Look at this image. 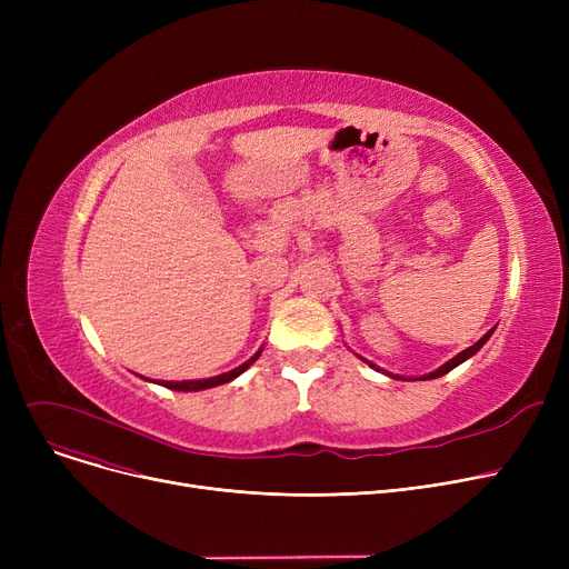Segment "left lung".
Segmentation results:
<instances>
[{"label": "left lung", "mask_w": 569, "mask_h": 569, "mask_svg": "<svg viewBox=\"0 0 569 569\" xmlns=\"http://www.w3.org/2000/svg\"><path fill=\"white\" fill-rule=\"evenodd\" d=\"M493 330H496V327H493ZM493 330H489L480 341H477V343H472L470 348H466V350H461L459 355H455L452 357V360L450 362H445L442 367H438L436 371H431V373H425L420 380H433V378H440V376H445V373H450L452 369H457L459 365H463L466 360H470V357L477 352V350H480L489 339H491V335H493ZM357 357H360V355H357ZM360 360L362 362H367L371 369H376V371H380V373H385V376H390V378H397V380H403V376H397V373H390V371H385V369H380V367H376L373 362H369V360H365V357H360Z\"/></svg>", "instance_id": "1"}]
</instances>
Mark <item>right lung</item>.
<instances>
[{
    "label": "right lung",
    "instance_id": "right-lung-1",
    "mask_svg": "<svg viewBox=\"0 0 569 569\" xmlns=\"http://www.w3.org/2000/svg\"><path fill=\"white\" fill-rule=\"evenodd\" d=\"M260 352H262V348H260L253 357H249V360H247L244 365H239V367H234V369H230V371H226V373H221V376L200 378V380H161L159 385H163V387H168V390H174V392H200V390H209V387H217V385H223V382L234 380L237 376H242V373L258 360ZM140 378H142V376H140ZM144 380H149V378H144Z\"/></svg>",
    "mask_w": 569,
    "mask_h": 569
}]
</instances>
